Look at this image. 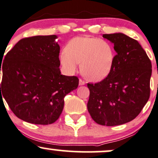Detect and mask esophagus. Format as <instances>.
<instances>
[{"instance_id":"1","label":"esophagus","mask_w":158,"mask_h":158,"mask_svg":"<svg viewBox=\"0 0 158 158\" xmlns=\"http://www.w3.org/2000/svg\"><path fill=\"white\" fill-rule=\"evenodd\" d=\"M84 84H85V81H83L82 79H80L79 80V85L82 86V85H84Z\"/></svg>"}]
</instances>
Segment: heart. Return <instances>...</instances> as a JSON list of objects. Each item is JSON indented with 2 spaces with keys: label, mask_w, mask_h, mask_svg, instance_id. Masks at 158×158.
Listing matches in <instances>:
<instances>
[{
  "label": "heart",
  "mask_w": 158,
  "mask_h": 158,
  "mask_svg": "<svg viewBox=\"0 0 158 158\" xmlns=\"http://www.w3.org/2000/svg\"><path fill=\"white\" fill-rule=\"evenodd\" d=\"M114 58V50L109 42L89 36L71 39L59 55L61 65L67 74L75 73L81 62L82 74L92 81L106 78L112 69Z\"/></svg>",
  "instance_id": "1"
}]
</instances>
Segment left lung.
Segmentation results:
<instances>
[{
	"label": "left lung",
	"mask_w": 158,
	"mask_h": 158,
	"mask_svg": "<svg viewBox=\"0 0 158 158\" xmlns=\"http://www.w3.org/2000/svg\"><path fill=\"white\" fill-rule=\"evenodd\" d=\"M116 51L111 72L100 82L87 84V109L98 124L117 126L135 119L150 96L152 62L135 39L122 33L102 35Z\"/></svg>",
	"instance_id": "1"
}]
</instances>
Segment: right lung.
Masks as SVG:
<instances>
[{"label":"right lung","instance_id":"1","mask_svg":"<svg viewBox=\"0 0 158 158\" xmlns=\"http://www.w3.org/2000/svg\"><path fill=\"white\" fill-rule=\"evenodd\" d=\"M56 38L47 35L21 39L1 63V100L4 98L13 114L24 121L54 123L63 109L64 97L78 86V77L61 74Z\"/></svg>","mask_w":158,"mask_h":158}]
</instances>
